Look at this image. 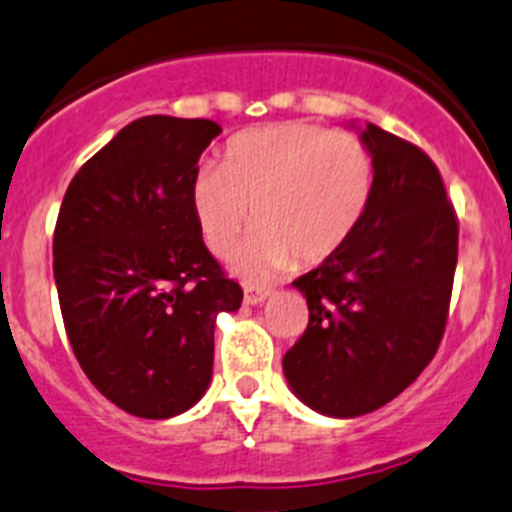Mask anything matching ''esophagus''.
Here are the masks:
<instances>
[{
  "instance_id": "34e87169",
  "label": "esophagus",
  "mask_w": 512,
  "mask_h": 512,
  "mask_svg": "<svg viewBox=\"0 0 512 512\" xmlns=\"http://www.w3.org/2000/svg\"><path fill=\"white\" fill-rule=\"evenodd\" d=\"M267 298H270V290L245 288V303H247V305H262Z\"/></svg>"
}]
</instances>
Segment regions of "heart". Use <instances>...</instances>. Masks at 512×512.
I'll list each match as a JSON object with an SVG mask.
<instances>
[{
  "label": "heart",
  "instance_id": "heart-1",
  "mask_svg": "<svg viewBox=\"0 0 512 512\" xmlns=\"http://www.w3.org/2000/svg\"><path fill=\"white\" fill-rule=\"evenodd\" d=\"M371 186L374 164L356 136L293 121L234 136L222 169L207 164L194 174L189 204L217 257L234 250L252 219L262 224L234 262L260 280L288 270L295 257L318 265L341 250L369 207Z\"/></svg>",
  "mask_w": 512,
  "mask_h": 512
}]
</instances>
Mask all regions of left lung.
Returning a JSON list of instances; mask_svg holds the SVG:
<instances>
[{
	"label": "left lung",
	"mask_w": 512,
	"mask_h": 512,
	"mask_svg": "<svg viewBox=\"0 0 512 512\" xmlns=\"http://www.w3.org/2000/svg\"><path fill=\"white\" fill-rule=\"evenodd\" d=\"M358 138L374 164L369 207L346 245L293 283L310 321L283 358L293 394L336 419L384 407L422 374L457 267V217L432 159L374 123Z\"/></svg>",
	"instance_id": "left-lung-1"
}]
</instances>
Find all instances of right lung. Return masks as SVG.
Segmentation results:
<instances>
[{
	"mask_svg": "<svg viewBox=\"0 0 512 512\" xmlns=\"http://www.w3.org/2000/svg\"><path fill=\"white\" fill-rule=\"evenodd\" d=\"M219 133L204 118H138L75 174L57 214L52 272L70 346L133 417L171 419L202 399L217 315L242 305L189 204Z\"/></svg>",
	"mask_w": 512,
	"mask_h": 512,
	"instance_id": "1",
	"label": "right lung"
}]
</instances>
